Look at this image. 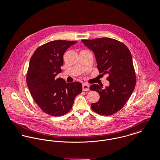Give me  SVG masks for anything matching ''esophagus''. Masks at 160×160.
<instances>
[{
  "instance_id": "esophagus-1",
  "label": "esophagus",
  "mask_w": 160,
  "mask_h": 160,
  "mask_svg": "<svg viewBox=\"0 0 160 160\" xmlns=\"http://www.w3.org/2000/svg\"><path fill=\"white\" fill-rule=\"evenodd\" d=\"M82 88L83 91H88L89 89V86L87 83H84L82 85Z\"/></svg>"
}]
</instances>
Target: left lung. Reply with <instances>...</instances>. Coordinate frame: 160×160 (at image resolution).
Instances as JSON below:
<instances>
[{
    "label": "left lung",
    "instance_id": "obj_1",
    "mask_svg": "<svg viewBox=\"0 0 160 160\" xmlns=\"http://www.w3.org/2000/svg\"><path fill=\"white\" fill-rule=\"evenodd\" d=\"M93 52L99 73L108 75L110 85L102 88L93 84L89 89L100 95L99 100L91 104L93 111L101 115H111L121 110L131 96L136 83L132 55L128 47L117 40L103 37L82 40Z\"/></svg>",
    "mask_w": 160,
    "mask_h": 160
}]
</instances>
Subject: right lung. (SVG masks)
I'll list each match as a JSON object with an SVG mask.
<instances>
[{
    "mask_svg": "<svg viewBox=\"0 0 160 160\" xmlns=\"http://www.w3.org/2000/svg\"><path fill=\"white\" fill-rule=\"evenodd\" d=\"M77 42L54 40L36 49L32 56L26 77L31 94L47 114L62 116L69 112L75 97L82 91L80 82L66 83L56 76L61 73L63 55Z\"/></svg>",
    "mask_w": 160,
    "mask_h": 160,
    "instance_id": "obj_1",
    "label": "right lung"
}]
</instances>
